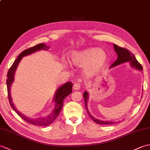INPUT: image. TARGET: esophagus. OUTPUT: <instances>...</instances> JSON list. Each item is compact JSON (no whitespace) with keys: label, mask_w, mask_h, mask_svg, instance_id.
<instances>
[{"label":"esophagus","mask_w":150,"mask_h":150,"mask_svg":"<svg viewBox=\"0 0 150 150\" xmlns=\"http://www.w3.org/2000/svg\"><path fill=\"white\" fill-rule=\"evenodd\" d=\"M81 84L80 83H78V82H76V83L74 84L73 85V89L76 90H79V89L81 88Z\"/></svg>","instance_id":"34e87169"}]
</instances>
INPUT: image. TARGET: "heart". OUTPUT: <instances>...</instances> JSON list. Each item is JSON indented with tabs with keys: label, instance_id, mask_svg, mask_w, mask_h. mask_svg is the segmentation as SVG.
<instances>
[{
	"label": "heart",
	"instance_id": "b5f03b06",
	"mask_svg": "<svg viewBox=\"0 0 150 150\" xmlns=\"http://www.w3.org/2000/svg\"><path fill=\"white\" fill-rule=\"evenodd\" d=\"M72 64L84 66V73L93 76L99 73L108 62V56L105 51L97 47H88L79 51H73L69 55Z\"/></svg>",
	"mask_w": 150,
	"mask_h": 150
}]
</instances>
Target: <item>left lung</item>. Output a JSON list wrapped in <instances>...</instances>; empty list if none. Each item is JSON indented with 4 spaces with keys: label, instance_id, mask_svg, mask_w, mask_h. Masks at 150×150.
<instances>
[{
    "label": "left lung",
    "instance_id": "1",
    "mask_svg": "<svg viewBox=\"0 0 150 150\" xmlns=\"http://www.w3.org/2000/svg\"><path fill=\"white\" fill-rule=\"evenodd\" d=\"M113 47H114L115 52L117 54V59L113 62V64L111 66L110 68H112L113 67L122 64L123 63L129 62L130 66L132 67L133 68L137 69L139 71H142L143 68L141 64L137 61V60L135 57L133 55L129 50H126L125 48H123V47H120L119 46H118L116 45V44H113ZM83 96H84V101H85L86 109L87 110V112L89 115V116L91 117V119L93 120L94 122L99 124H105V125L117 123V122H113V121H110V120H101L100 119H97V118H95L93 116H92L88 108V101L89 98V93L87 91L84 92Z\"/></svg>",
    "mask_w": 150,
    "mask_h": 150
}]
</instances>
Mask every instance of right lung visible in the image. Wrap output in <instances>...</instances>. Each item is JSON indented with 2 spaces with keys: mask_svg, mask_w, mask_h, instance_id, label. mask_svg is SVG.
<instances>
[{
  "mask_svg": "<svg viewBox=\"0 0 150 150\" xmlns=\"http://www.w3.org/2000/svg\"><path fill=\"white\" fill-rule=\"evenodd\" d=\"M49 48H50V46H46L45 44L40 43L32 47H30V48H28L26 50L23 51V52H22L20 55L18 56L17 59L15 60L14 62L13 63L11 68L9 69V71L8 72V75H7L8 79L7 80H6V84H7L9 101V103H10L11 108L15 110V112L22 118V119H23L25 121H26L27 122L30 123L31 124H33V125H35V126H48L56 119V118L58 117L60 111H61L62 108L64 100L65 99V98L68 96V95L71 93L72 86H73L72 82H66V83L60 86V87H59L57 89L55 95H54L53 100V103H55V106H54V109L52 111V113L47 116H42V117H39L37 118L28 117L25 115H24L23 113H22L21 111L17 110V109L16 108V107L15 106V105L13 103V101H12V98L11 96V92H10L11 86V84H13V82H14V76H15V73L16 71V69H17L18 64L20 63L22 59L24 57L29 55L30 54H32L35 52H37V51H40L42 50L47 51Z\"/></svg>",
  "mask_w": 150,
  "mask_h": 150,
  "instance_id": "1",
  "label": "right lung"
}]
</instances>
